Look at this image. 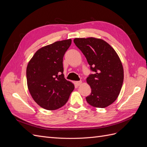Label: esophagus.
Here are the masks:
<instances>
[{
  "label": "esophagus",
  "mask_w": 147,
  "mask_h": 147,
  "mask_svg": "<svg viewBox=\"0 0 147 147\" xmlns=\"http://www.w3.org/2000/svg\"><path fill=\"white\" fill-rule=\"evenodd\" d=\"M82 83V81H77V82H75V84L77 86H80Z\"/></svg>",
  "instance_id": "34e87169"
}]
</instances>
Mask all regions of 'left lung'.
<instances>
[{
    "instance_id": "8db88e82",
    "label": "left lung",
    "mask_w": 147,
    "mask_h": 147,
    "mask_svg": "<svg viewBox=\"0 0 147 147\" xmlns=\"http://www.w3.org/2000/svg\"><path fill=\"white\" fill-rule=\"evenodd\" d=\"M74 42L86 57L91 70L86 78L91 93L88 103L96 108L113 104L121 91L124 80L122 63L114 49L105 40L94 37L75 38Z\"/></svg>"
}]
</instances>
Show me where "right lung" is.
<instances>
[{"label": "right lung", "mask_w": 147, "mask_h": 147, "mask_svg": "<svg viewBox=\"0 0 147 147\" xmlns=\"http://www.w3.org/2000/svg\"><path fill=\"white\" fill-rule=\"evenodd\" d=\"M72 43L67 39L43 47L35 52L26 69L28 88L32 99L48 110L67 102L74 84L64 78L63 57Z\"/></svg>", "instance_id": "add662e5"}]
</instances>
